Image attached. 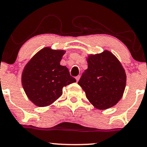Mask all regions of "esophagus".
Returning a JSON list of instances; mask_svg holds the SVG:
<instances>
[{"mask_svg":"<svg viewBox=\"0 0 147 147\" xmlns=\"http://www.w3.org/2000/svg\"><path fill=\"white\" fill-rule=\"evenodd\" d=\"M75 79H76V80H77V82L79 80V79H80V76H77V77H75Z\"/></svg>","mask_w":147,"mask_h":147,"instance_id":"obj_1","label":"esophagus"}]
</instances>
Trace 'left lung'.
Wrapping results in <instances>:
<instances>
[{"mask_svg": "<svg viewBox=\"0 0 147 147\" xmlns=\"http://www.w3.org/2000/svg\"><path fill=\"white\" fill-rule=\"evenodd\" d=\"M88 68L78 84L96 109L106 110L117 104L126 87L125 70L119 61L109 50L89 55Z\"/></svg>", "mask_w": 147, "mask_h": 147, "instance_id": "8db88e82", "label": "left lung"}]
</instances>
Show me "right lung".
Segmentation results:
<instances>
[{
  "label": "right lung",
  "mask_w": 147,
  "mask_h": 147,
  "mask_svg": "<svg viewBox=\"0 0 147 147\" xmlns=\"http://www.w3.org/2000/svg\"><path fill=\"white\" fill-rule=\"evenodd\" d=\"M65 52L45 47L25 65L22 85L28 99L36 106H50L61 96L63 87L76 82L68 69L60 65Z\"/></svg>",
  "instance_id": "right-lung-1"
}]
</instances>
